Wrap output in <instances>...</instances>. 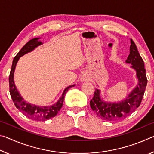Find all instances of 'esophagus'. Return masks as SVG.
<instances>
[{
  "label": "esophagus",
  "mask_w": 154,
  "mask_h": 154,
  "mask_svg": "<svg viewBox=\"0 0 154 154\" xmlns=\"http://www.w3.org/2000/svg\"><path fill=\"white\" fill-rule=\"evenodd\" d=\"M82 80H83V79H82Z\"/></svg>",
  "instance_id": "34e87169"
}]
</instances>
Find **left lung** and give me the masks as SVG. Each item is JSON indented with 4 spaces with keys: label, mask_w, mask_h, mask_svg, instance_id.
Listing matches in <instances>:
<instances>
[{
    "label": "left lung",
    "mask_w": 154,
    "mask_h": 154,
    "mask_svg": "<svg viewBox=\"0 0 154 154\" xmlns=\"http://www.w3.org/2000/svg\"><path fill=\"white\" fill-rule=\"evenodd\" d=\"M130 54L126 62L131 64L136 71L138 84L128 95L126 99L119 103H106L100 98V92L96 89L94 94L90 100V106L96 115L103 120L114 121L124 119L139 107L144 95L147 79L144 62L138 51L136 45L130 39Z\"/></svg>",
    "instance_id": "1"
}]
</instances>
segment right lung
<instances>
[{
  "mask_svg": "<svg viewBox=\"0 0 154 154\" xmlns=\"http://www.w3.org/2000/svg\"><path fill=\"white\" fill-rule=\"evenodd\" d=\"M39 38H35L30 40L27 43L25 44V45L20 49L18 54L15 56L14 60H13L11 72L9 74V82L10 95H11L12 100L14 101V105L18 110L22 112L23 114H24L27 118L32 119V120L43 122L47 120V119L54 118L56 116L62 108V105H63L65 94L69 88L75 86V85H70V86L65 88L58 102L54 104L53 105L49 106H39L35 105H31L30 103H26V101L24 100V99L17 91L14 83V77L15 69L20 57L24 56V54L28 53V52L32 51L36 47L43 44L41 41H38Z\"/></svg>",
  "mask_w": 154,
  "mask_h": 154,
  "instance_id": "obj_1",
  "label": "right lung"
}]
</instances>
